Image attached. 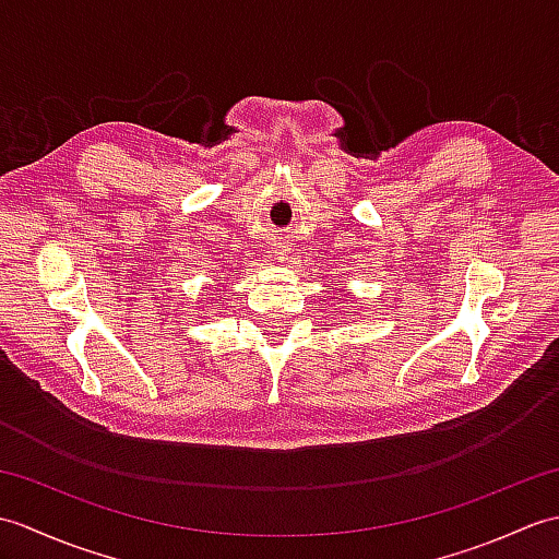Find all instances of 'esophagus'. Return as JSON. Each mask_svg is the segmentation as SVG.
<instances>
[{"label":"esophagus","instance_id":"obj_1","mask_svg":"<svg viewBox=\"0 0 559 559\" xmlns=\"http://www.w3.org/2000/svg\"><path fill=\"white\" fill-rule=\"evenodd\" d=\"M278 254H281V252H278ZM281 259H283V257H281Z\"/></svg>","mask_w":559,"mask_h":559}]
</instances>
